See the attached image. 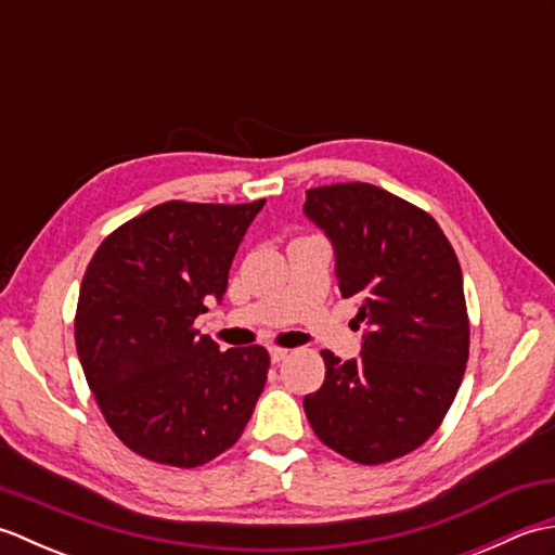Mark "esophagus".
<instances>
[{
	"mask_svg": "<svg viewBox=\"0 0 555 555\" xmlns=\"http://www.w3.org/2000/svg\"><path fill=\"white\" fill-rule=\"evenodd\" d=\"M269 358H271V362H284L288 358V350L286 348H279V346H271L269 348Z\"/></svg>",
	"mask_w": 555,
	"mask_h": 555,
	"instance_id": "esophagus-1",
	"label": "esophagus"
}]
</instances>
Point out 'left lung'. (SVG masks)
Wrapping results in <instances>:
<instances>
[{"instance_id": "8db88e82", "label": "left lung", "mask_w": 555, "mask_h": 555, "mask_svg": "<svg viewBox=\"0 0 555 555\" xmlns=\"http://www.w3.org/2000/svg\"><path fill=\"white\" fill-rule=\"evenodd\" d=\"M302 211L332 241L340 296L360 300L367 324L360 358L322 350L326 376L305 396V415L336 453L391 463L439 429L463 382V271L439 223L384 188H312Z\"/></svg>"}]
</instances>
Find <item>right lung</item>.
<instances>
[{"mask_svg":"<svg viewBox=\"0 0 555 555\" xmlns=\"http://www.w3.org/2000/svg\"><path fill=\"white\" fill-rule=\"evenodd\" d=\"M264 199H171L109 233L80 284L76 350L112 431L162 465L197 467L241 439L269 352L229 348L193 326L221 300L243 235Z\"/></svg>","mask_w":555,"mask_h":555,"instance_id":"right-lung-1","label":"right lung"}]
</instances>
